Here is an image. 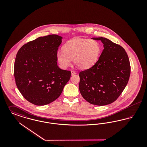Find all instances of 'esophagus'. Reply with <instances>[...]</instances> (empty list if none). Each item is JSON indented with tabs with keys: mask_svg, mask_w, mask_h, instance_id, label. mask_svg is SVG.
Returning <instances> with one entry per match:
<instances>
[{
	"mask_svg": "<svg viewBox=\"0 0 147 147\" xmlns=\"http://www.w3.org/2000/svg\"><path fill=\"white\" fill-rule=\"evenodd\" d=\"M71 75H72V76L76 75V74H77V73H76L75 71H73V70H71Z\"/></svg>",
	"mask_w": 147,
	"mask_h": 147,
	"instance_id": "34e87169",
	"label": "esophagus"
}]
</instances>
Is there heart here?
<instances>
[{
    "label": "heart",
    "mask_w": 147,
    "mask_h": 147,
    "mask_svg": "<svg viewBox=\"0 0 147 147\" xmlns=\"http://www.w3.org/2000/svg\"><path fill=\"white\" fill-rule=\"evenodd\" d=\"M100 52V46L96 41L76 38L67 42L63 49H58L56 57L62 68H66L73 59L79 68L86 69L96 62Z\"/></svg>",
    "instance_id": "1"
}]
</instances>
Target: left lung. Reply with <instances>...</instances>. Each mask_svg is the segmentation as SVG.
<instances>
[{
  "instance_id": "1",
  "label": "left lung",
  "mask_w": 147,
  "mask_h": 147,
  "mask_svg": "<svg viewBox=\"0 0 147 147\" xmlns=\"http://www.w3.org/2000/svg\"><path fill=\"white\" fill-rule=\"evenodd\" d=\"M100 40L104 49L91 68L79 73V91L90 104L104 106L115 101L128 83L131 65L125 49L104 37Z\"/></svg>"
}]
</instances>
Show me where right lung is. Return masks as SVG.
I'll use <instances>...</instances> for the list:
<instances>
[{
    "instance_id": "right-lung-1",
    "label": "right lung",
    "mask_w": 147,
    "mask_h": 147,
    "mask_svg": "<svg viewBox=\"0 0 147 147\" xmlns=\"http://www.w3.org/2000/svg\"><path fill=\"white\" fill-rule=\"evenodd\" d=\"M61 36L40 37L23 45L14 63L16 85L23 97L38 106L47 105L61 95L71 71L57 65L56 53Z\"/></svg>"
}]
</instances>
